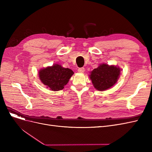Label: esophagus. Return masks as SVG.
Masks as SVG:
<instances>
[{"instance_id":"esophagus-1","label":"esophagus","mask_w":152,"mask_h":152,"mask_svg":"<svg viewBox=\"0 0 152 152\" xmlns=\"http://www.w3.org/2000/svg\"><path fill=\"white\" fill-rule=\"evenodd\" d=\"M78 72L79 73H84L85 72V68H80L78 69Z\"/></svg>"}]
</instances>
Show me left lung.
Here are the masks:
<instances>
[{"label": "left lung", "mask_w": 152, "mask_h": 152, "mask_svg": "<svg viewBox=\"0 0 152 152\" xmlns=\"http://www.w3.org/2000/svg\"><path fill=\"white\" fill-rule=\"evenodd\" d=\"M89 78L96 89L103 91L110 89L117 83L121 74L118 66L102 63L91 72Z\"/></svg>", "instance_id": "8db88e82"}]
</instances>
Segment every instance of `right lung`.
Returning <instances> with one entry per match:
<instances>
[{"mask_svg": "<svg viewBox=\"0 0 152 152\" xmlns=\"http://www.w3.org/2000/svg\"><path fill=\"white\" fill-rule=\"evenodd\" d=\"M73 72L70 68H65L59 64L40 69L39 76L41 82L47 88L53 91L62 90L67 84Z\"/></svg>", "mask_w": 152, "mask_h": 152, "instance_id": "1", "label": "right lung"}]
</instances>
